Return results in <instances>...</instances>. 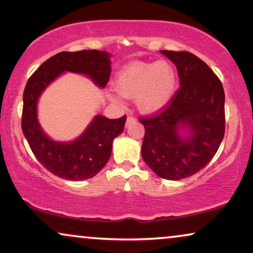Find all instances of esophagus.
<instances>
[{"label":"esophagus","instance_id":"34e87169","mask_svg":"<svg viewBox=\"0 0 253 253\" xmlns=\"http://www.w3.org/2000/svg\"><path fill=\"white\" fill-rule=\"evenodd\" d=\"M135 122V118L133 116H128L127 117V122H126V126H129L130 124H133Z\"/></svg>","mask_w":253,"mask_h":253}]
</instances>
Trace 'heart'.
Returning <instances> with one entry per match:
<instances>
[{
    "mask_svg": "<svg viewBox=\"0 0 253 253\" xmlns=\"http://www.w3.org/2000/svg\"><path fill=\"white\" fill-rule=\"evenodd\" d=\"M176 72L166 60L135 62L117 74L115 88L120 95L135 98V105L144 113H154L167 105L176 90Z\"/></svg>",
    "mask_w": 253,
    "mask_h": 253,
    "instance_id": "heart-1",
    "label": "heart"
}]
</instances>
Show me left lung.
I'll return each mask as SVG.
<instances>
[{
    "mask_svg": "<svg viewBox=\"0 0 253 253\" xmlns=\"http://www.w3.org/2000/svg\"><path fill=\"white\" fill-rule=\"evenodd\" d=\"M176 65L180 87L170 101L152 116L142 117L145 134L142 158L167 180L194 175L211 162L225 135V91L221 81L197 56L161 50ZM180 126L191 136L181 138Z\"/></svg>",
    "mask_w": 253,
    "mask_h": 253,
    "instance_id": "obj_1",
    "label": "left lung"
}]
</instances>
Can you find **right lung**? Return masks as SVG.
<instances>
[{"label": "right lung", "mask_w": 253, "mask_h": 253, "mask_svg": "<svg viewBox=\"0 0 253 253\" xmlns=\"http://www.w3.org/2000/svg\"><path fill=\"white\" fill-rule=\"evenodd\" d=\"M64 71L86 74L97 86L105 87L111 74L109 54L98 50L62 51L41 64L25 87L21 129L44 169L63 179L81 181L95 176L108 163L113 138L123 133L126 115L118 119L96 116L86 131L70 143L45 136L38 123L37 102L44 88Z\"/></svg>", "instance_id": "add662e5"}]
</instances>
